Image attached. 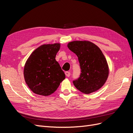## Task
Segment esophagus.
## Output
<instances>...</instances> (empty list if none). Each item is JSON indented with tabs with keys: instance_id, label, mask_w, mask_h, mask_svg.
Listing matches in <instances>:
<instances>
[{
	"instance_id": "1",
	"label": "esophagus",
	"mask_w": 133,
	"mask_h": 133,
	"mask_svg": "<svg viewBox=\"0 0 133 133\" xmlns=\"http://www.w3.org/2000/svg\"><path fill=\"white\" fill-rule=\"evenodd\" d=\"M65 74L66 76H68V77H69V76H70V73L69 71H65Z\"/></svg>"
}]
</instances>
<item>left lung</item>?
Listing matches in <instances>:
<instances>
[{
	"mask_svg": "<svg viewBox=\"0 0 133 133\" xmlns=\"http://www.w3.org/2000/svg\"><path fill=\"white\" fill-rule=\"evenodd\" d=\"M68 48L78 58L81 68L80 77L73 81L76 89L88 94L100 89L108 79L109 69L100 48L88 41L69 42Z\"/></svg>",
	"mask_w": 133,
	"mask_h": 133,
	"instance_id": "1",
	"label": "left lung"
}]
</instances>
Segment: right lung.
<instances>
[{"mask_svg":"<svg viewBox=\"0 0 133 133\" xmlns=\"http://www.w3.org/2000/svg\"><path fill=\"white\" fill-rule=\"evenodd\" d=\"M60 44H48L39 46L28 58L24 68L26 84L34 93L48 96L54 92L65 78L55 57Z\"/></svg>","mask_w":133,"mask_h":133,"instance_id":"1","label":"right lung"}]
</instances>
